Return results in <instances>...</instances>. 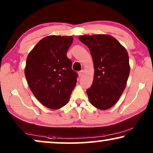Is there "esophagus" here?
Instances as JSON below:
<instances>
[{
  "mask_svg": "<svg viewBox=\"0 0 153 153\" xmlns=\"http://www.w3.org/2000/svg\"><path fill=\"white\" fill-rule=\"evenodd\" d=\"M83 75V70H81V71H79V76H82Z\"/></svg>",
  "mask_w": 153,
  "mask_h": 153,
  "instance_id": "obj_1",
  "label": "esophagus"
}]
</instances>
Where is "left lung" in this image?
Segmentation results:
<instances>
[{"label": "left lung", "instance_id": "obj_1", "mask_svg": "<svg viewBox=\"0 0 153 153\" xmlns=\"http://www.w3.org/2000/svg\"><path fill=\"white\" fill-rule=\"evenodd\" d=\"M79 39L88 47L95 68L93 84L86 90L90 102L99 109H108L126 86L130 71L128 53L111 35H81Z\"/></svg>", "mask_w": 153, "mask_h": 153}]
</instances>
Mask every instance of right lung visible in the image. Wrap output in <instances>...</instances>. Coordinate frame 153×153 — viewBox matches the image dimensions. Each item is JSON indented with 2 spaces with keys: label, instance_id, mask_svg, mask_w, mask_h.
I'll return each mask as SVG.
<instances>
[{
  "label": "right lung",
  "instance_id": "right-lung-1",
  "mask_svg": "<svg viewBox=\"0 0 153 153\" xmlns=\"http://www.w3.org/2000/svg\"><path fill=\"white\" fill-rule=\"evenodd\" d=\"M73 37L50 35L41 39L26 59L25 76L35 97L44 106L57 109L68 103L78 74L67 51Z\"/></svg>",
  "mask_w": 153,
  "mask_h": 153
}]
</instances>
